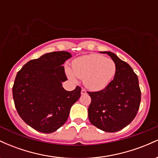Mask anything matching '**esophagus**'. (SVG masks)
I'll use <instances>...</instances> for the list:
<instances>
[{"label":"esophagus","mask_w":158,"mask_h":158,"mask_svg":"<svg viewBox=\"0 0 158 158\" xmlns=\"http://www.w3.org/2000/svg\"><path fill=\"white\" fill-rule=\"evenodd\" d=\"M81 94H82V95H84V94H87L86 90H85L84 88H82V89H81Z\"/></svg>","instance_id":"esophagus-1"}]
</instances>
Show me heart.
<instances>
[{"label":"heart","mask_w":158,"mask_h":158,"mask_svg":"<svg viewBox=\"0 0 158 158\" xmlns=\"http://www.w3.org/2000/svg\"><path fill=\"white\" fill-rule=\"evenodd\" d=\"M73 73L68 70L69 77L74 76L83 79L84 85L91 90L105 88L115 75L117 66L113 59L99 54H89L78 58L72 64Z\"/></svg>","instance_id":"obj_1"}]
</instances>
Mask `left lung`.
Wrapping results in <instances>:
<instances>
[{"instance_id":"obj_1","label":"left lung","mask_w":158,"mask_h":158,"mask_svg":"<svg viewBox=\"0 0 158 158\" xmlns=\"http://www.w3.org/2000/svg\"><path fill=\"white\" fill-rule=\"evenodd\" d=\"M117 66L114 79L103 90L88 92L91 98L88 118L94 126L106 132L122 130L135 119L139 108L141 91L137 74L128 63L111 52Z\"/></svg>"}]
</instances>
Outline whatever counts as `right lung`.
I'll list each match as a JSON object with an SVG mask.
<instances>
[{"label": "right lung", "instance_id": "obj_1", "mask_svg": "<svg viewBox=\"0 0 158 158\" xmlns=\"http://www.w3.org/2000/svg\"><path fill=\"white\" fill-rule=\"evenodd\" d=\"M71 54L52 52L32 59L18 72L12 87L15 106L21 118L39 132L50 134L64 124L70 108L81 96V88L67 91L62 66Z\"/></svg>", "mask_w": 158, "mask_h": 158}]
</instances>
